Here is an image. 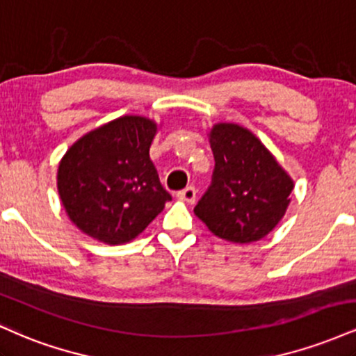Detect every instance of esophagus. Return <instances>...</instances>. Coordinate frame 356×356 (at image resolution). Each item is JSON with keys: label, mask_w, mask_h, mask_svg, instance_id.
<instances>
[{"label": "esophagus", "mask_w": 356, "mask_h": 356, "mask_svg": "<svg viewBox=\"0 0 356 356\" xmlns=\"http://www.w3.org/2000/svg\"><path fill=\"white\" fill-rule=\"evenodd\" d=\"M195 194H197V191H195V187H186V189L177 192V197L181 199V201L187 202V204H194L195 202Z\"/></svg>", "instance_id": "obj_1"}]
</instances>
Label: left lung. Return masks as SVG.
I'll list each match as a JSON object with an SVG mask.
<instances>
[{"instance_id":"left-lung-1","label":"left lung","mask_w":356,"mask_h":356,"mask_svg":"<svg viewBox=\"0 0 356 356\" xmlns=\"http://www.w3.org/2000/svg\"><path fill=\"white\" fill-rule=\"evenodd\" d=\"M207 137L216 167L194 214L212 234L229 243L263 239L288 209L295 187L291 175L246 127L219 122Z\"/></svg>"}]
</instances>
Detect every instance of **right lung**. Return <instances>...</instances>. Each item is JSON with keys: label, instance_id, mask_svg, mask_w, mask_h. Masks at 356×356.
<instances>
[{"label": "right lung", "instance_id": "add662e5", "mask_svg": "<svg viewBox=\"0 0 356 356\" xmlns=\"http://www.w3.org/2000/svg\"><path fill=\"white\" fill-rule=\"evenodd\" d=\"M157 122L124 115L73 142L56 170L61 206L83 234L118 246L161 214L170 194L150 161Z\"/></svg>", "mask_w": 356, "mask_h": 356}]
</instances>
